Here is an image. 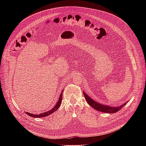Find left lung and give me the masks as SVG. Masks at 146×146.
I'll list each match as a JSON object with an SVG mask.
<instances>
[{
  "instance_id": "left-lung-1",
  "label": "left lung",
  "mask_w": 146,
  "mask_h": 146,
  "mask_svg": "<svg viewBox=\"0 0 146 146\" xmlns=\"http://www.w3.org/2000/svg\"><path fill=\"white\" fill-rule=\"evenodd\" d=\"M84 96L85 99H86L87 103L92 108H93L94 109H95V110H96L98 111L106 113H116V112L118 111L119 110H120L125 105H127V103H128V102H127L126 103H123V105H122L119 106H118V107H111V106H109L103 105H102V104L96 102L95 101L92 100L90 97H89L84 92Z\"/></svg>"
}]
</instances>
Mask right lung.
<instances>
[{"label": "right lung", "mask_w": 146, "mask_h": 146, "mask_svg": "<svg viewBox=\"0 0 146 146\" xmlns=\"http://www.w3.org/2000/svg\"><path fill=\"white\" fill-rule=\"evenodd\" d=\"M62 92H61V94H60V95L59 96V100L57 102V103L56 104V105L51 110H49L48 111H46L45 113H40V114H31V113H27V112H26V114H28V115H29V116H31L32 117H34V118H40V117H46V116L52 114V113H54V111H56L58 109V108H59L60 104L62 103Z\"/></svg>", "instance_id": "right-lung-1"}]
</instances>
